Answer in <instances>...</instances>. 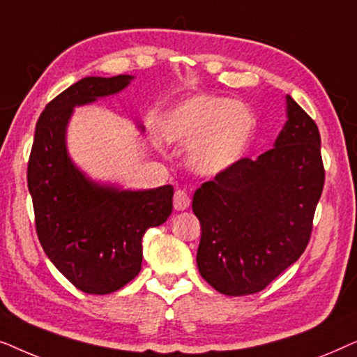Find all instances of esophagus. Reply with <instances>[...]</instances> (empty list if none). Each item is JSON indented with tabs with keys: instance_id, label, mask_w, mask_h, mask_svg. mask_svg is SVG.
I'll return each instance as SVG.
<instances>
[{
	"instance_id": "esophagus-1",
	"label": "esophagus",
	"mask_w": 357,
	"mask_h": 357,
	"mask_svg": "<svg viewBox=\"0 0 357 357\" xmlns=\"http://www.w3.org/2000/svg\"><path fill=\"white\" fill-rule=\"evenodd\" d=\"M190 206V197L187 195V192H183V190H177L174 195V208L177 209V211H183V209H187Z\"/></svg>"
}]
</instances>
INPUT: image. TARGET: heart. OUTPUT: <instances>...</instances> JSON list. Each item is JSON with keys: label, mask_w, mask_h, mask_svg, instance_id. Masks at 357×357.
I'll return each instance as SVG.
<instances>
[{"label": "heart", "mask_w": 357, "mask_h": 357, "mask_svg": "<svg viewBox=\"0 0 357 357\" xmlns=\"http://www.w3.org/2000/svg\"><path fill=\"white\" fill-rule=\"evenodd\" d=\"M165 133L190 144V165L203 175H219L237 164L255 135V116L226 97L197 96L170 112Z\"/></svg>", "instance_id": "obj_1"}]
</instances>
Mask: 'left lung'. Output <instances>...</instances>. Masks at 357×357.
Masks as SVG:
<instances>
[{
  "instance_id": "obj_1",
  "label": "left lung",
  "mask_w": 357,
  "mask_h": 357,
  "mask_svg": "<svg viewBox=\"0 0 357 357\" xmlns=\"http://www.w3.org/2000/svg\"><path fill=\"white\" fill-rule=\"evenodd\" d=\"M275 148L243 158L193 195L202 224L197 265L226 296L260 292L299 260L325 183L320 133L291 96Z\"/></svg>"
}]
</instances>
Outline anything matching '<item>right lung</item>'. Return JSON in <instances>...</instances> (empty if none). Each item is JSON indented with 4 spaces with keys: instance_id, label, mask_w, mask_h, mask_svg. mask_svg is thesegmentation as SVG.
Segmentation results:
<instances>
[{
    "instance_id": "right-lung-1",
    "label": "right lung",
    "mask_w": 357,
    "mask_h": 357,
    "mask_svg": "<svg viewBox=\"0 0 357 357\" xmlns=\"http://www.w3.org/2000/svg\"><path fill=\"white\" fill-rule=\"evenodd\" d=\"M133 76L84 77L38 116L27 164L36 231L58 271L87 294H110L136 278L143 236L172 213V185L120 190L87 178L66 151V126L77 105L123 91Z\"/></svg>"
}]
</instances>
